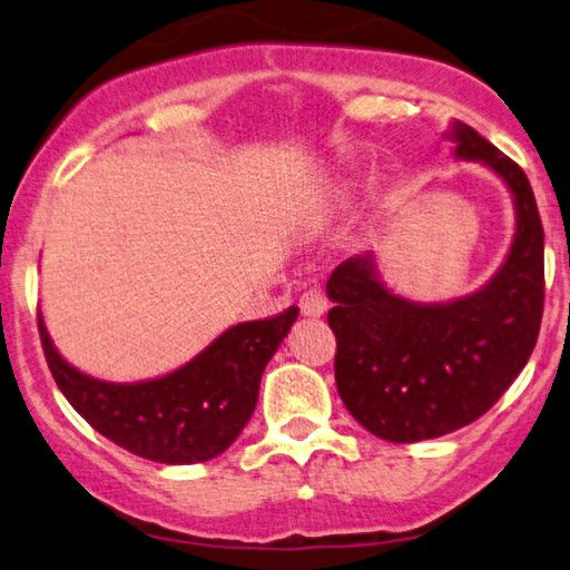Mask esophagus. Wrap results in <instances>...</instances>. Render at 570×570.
<instances>
[{"mask_svg":"<svg viewBox=\"0 0 570 570\" xmlns=\"http://www.w3.org/2000/svg\"><path fill=\"white\" fill-rule=\"evenodd\" d=\"M299 309L309 317H321L325 309H328V299H325V294L321 289H307L299 297Z\"/></svg>","mask_w":570,"mask_h":570,"instance_id":"obj_1","label":"esophagus"}]
</instances>
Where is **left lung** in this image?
Wrapping results in <instances>:
<instances>
[{
    "instance_id": "1",
    "label": "left lung",
    "mask_w": 570,
    "mask_h": 570,
    "mask_svg": "<svg viewBox=\"0 0 570 570\" xmlns=\"http://www.w3.org/2000/svg\"><path fill=\"white\" fill-rule=\"evenodd\" d=\"M459 158L498 171L515 200V237L498 276L472 297L414 305L377 281L370 257L331 273L336 389L364 430L416 443L488 412L534 352L544 307V229L527 174L469 125L449 135Z\"/></svg>"
}]
</instances>
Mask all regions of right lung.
I'll list each match as a JSON object with an SVG mask.
<instances>
[{
    "instance_id": "add662e5",
    "label": "right lung",
    "mask_w": 570,
    "mask_h": 570,
    "mask_svg": "<svg viewBox=\"0 0 570 570\" xmlns=\"http://www.w3.org/2000/svg\"><path fill=\"white\" fill-rule=\"evenodd\" d=\"M297 321V307L239 323L185 367L156 381L117 385L70 367L38 313V336L59 391L90 428L158 464H200L237 440L255 412L265 364Z\"/></svg>"
}]
</instances>
